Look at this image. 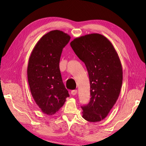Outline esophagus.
I'll return each instance as SVG.
<instances>
[{
  "label": "esophagus",
  "instance_id": "1",
  "mask_svg": "<svg viewBox=\"0 0 146 146\" xmlns=\"http://www.w3.org/2000/svg\"><path fill=\"white\" fill-rule=\"evenodd\" d=\"M77 93V90H72L71 91V94L73 96L76 95Z\"/></svg>",
  "mask_w": 146,
  "mask_h": 146
}]
</instances>
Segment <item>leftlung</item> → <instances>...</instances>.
Wrapping results in <instances>:
<instances>
[{
    "mask_svg": "<svg viewBox=\"0 0 146 146\" xmlns=\"http://www.w3.org/2000/svg\"><path fill=\"white\" fill-rule=\"evenodd\" d=\"M70 45L85 63L90 78L91 99L81 107L82 117L99 122L107 116L120 94L123 78L120 59L111 42L99 33L75 38Z\"/></svg>",
    "mask_w": 146,
    "mask_h": 146,
    "instance_id": "left-lung-1",
    "label": "left lung"
}]
</instances>
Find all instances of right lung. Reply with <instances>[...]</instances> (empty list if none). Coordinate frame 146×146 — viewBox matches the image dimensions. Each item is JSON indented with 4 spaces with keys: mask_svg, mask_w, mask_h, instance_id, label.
Returning <instances> with one entry per match:
<instances>
[{
    "mask_svg": "<svg viewBox=\"0 0 146 146\" xmlns=\"http://www.w3.org/2000/svg\"><path fill=\"white\" fill-rule=\"evenodd\" d=\"M70 36L52 30L39 39L29 60L27 77L31 94L42 113L53 115L69 97L63 83L59 63L63 48Z\"/></svg>",
    "mask_w": 146,
    "mask_h": 146,
    "instance_id": "add662e5",
    "label": "right lung"
}]
</instances>
